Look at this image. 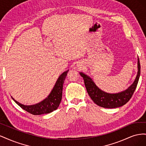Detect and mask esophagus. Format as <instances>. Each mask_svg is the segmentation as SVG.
Here are the masks:
<instances>
[{
    "instance_id": "1",
    "label": "esophagus",
    "mask_w": 146,
    "mask_h": 146,
    "mask_svg": "<svg viewBox=\"0 0 146 146\" xmlns=\"http://www.w3.org/2000/svg\"><path fill=\"white\" fill-rule=\"evenodd\" d=\"M83 67V65L82 64H77V68L78 69H80V68H82Z\"/></svg>"
}]
</instances>
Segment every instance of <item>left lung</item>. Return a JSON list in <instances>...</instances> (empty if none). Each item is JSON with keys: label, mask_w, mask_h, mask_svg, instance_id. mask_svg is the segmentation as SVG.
<instances>
[{"label": "left lung", "mask_w": 146, "mask_h": 146, "mask_svg": "<svg viewBox=\"0 0 146 146\" xmlns=\"http://www.w3.org/2000/svg\"><path fill=\"white\" fill-rule=\"evenodd\" d=\"M140 73L141 66L138 56V72L135 81L127 89L117 93H108L102 91L90 76L82 72L80 74L83 78L88 94L96 104L103 108H114L122 107L131 99L138 85Z\"/></svg>", "instance_id": "1"}]
</instances>
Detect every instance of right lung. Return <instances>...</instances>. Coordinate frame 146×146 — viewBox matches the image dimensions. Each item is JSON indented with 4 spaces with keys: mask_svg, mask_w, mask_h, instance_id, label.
<instances>
[{
    "mask_svg": "<svg viewBox=\"0 0 146 146\" xmlns=\"http://www.w3.org/2000/svg\"><path fill=\"white\" fill-rule=\"evenodd\" d=\"M68 71L69 70H66L60 75L50 93L45 99L40 102L34 105H25L18 102L12 97L11 98L20 107L33 115H40V114H47L54 111L58 108L62 99L63 83Z\"/></svg>",
    "mask_w": 146,
    "mask_h": 146,
    "instance_id": "add662e5",
    "label": "right lung"
}]
</instances>
